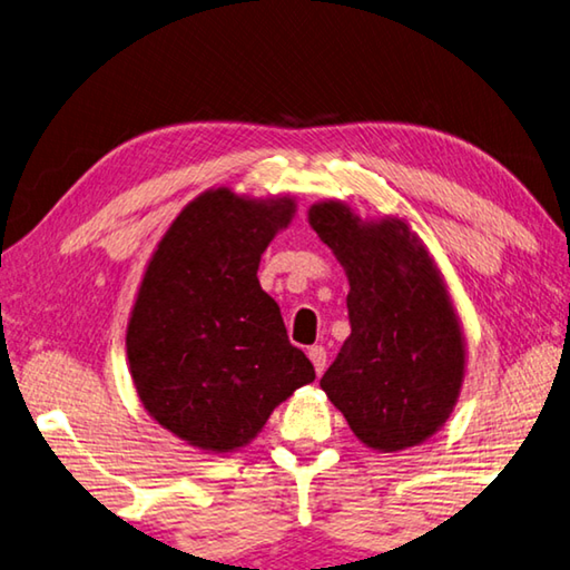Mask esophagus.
Returning a JSON list of instances; mask_svg holds the SVG:
<instances>
[{
	"label": "esophagus",
	"mask_w": 570,
	"mask_h": 570,
	"mask_svg": "<svg viewBox=\"0 0 570 570\" xmlns=\"http://www.w3.org/2000/svg\"><path fill=\"white\" fill-rule=\"evenodd\" d=\"M308 360H312L316 374H322L324 366H326V350H324V346H312V350H308Z\"/></svg>",
	"instance_id": "34e87169"
}]
</instances>
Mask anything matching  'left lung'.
<instances>
[{"mask_svg": "<svg viewBox=\"0 0 570 570\" xmlns=\"http://www.w3.org/2000/svg\"><path fill=\"white\" fill-rule=\"evenodd\" d=\"M308 224L350 278V340L322 390L364 445L397 452L442 428L458 400L465 346L445 284L402 220L362 224L344 204H320Z\"/></svg>", "mask_w": 570, "mask_h": 570, "instance_id": "8db88e82", "label": "left lung"}]
</instances>
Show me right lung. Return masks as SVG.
<instances>
[{
	"instance_id": "add662e5",
	"label": "right lung",
	"mask_w": 570,
	"mask_h": 570,
	"mask_svg": "<svg viewBox=\"0 0 570 570\" xmlns=\"http://www.w3.org/2000/svg\"><path fill=\"white\" fill-rule=\"evenodd\" d=\"M292 214V198L208 190L173 220L142 276L125 342L132 382L150 417L190 445L244 448L278 402L314 382L256 278Z\"/></svg>"
}]
</instances>
